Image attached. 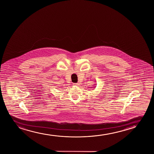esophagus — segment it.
Instances as JSON below:
<instances>
[{"label": "esophagus", "mask_w": 154, "mask_h": 154, "mask_svg": "<svg viewBox=\"0 0 154 154\" xmlns=\"http://www.w3.org/2000/svg\"><path fill=\"white\" fill-rule=\"evenodd\" d=\"M74 85H75V86H78L79 85V84L78 83H74Z\"/></svg>", "instance_id": "obj_1"}]
</instances>
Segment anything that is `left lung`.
I'll list each match as a JSON object with an SVG mask.
<instances>
[{"label":"left lung","instance_id":"1","mask_svg":"<svg viewBox=\"0 0 154 154\" xmlns=\"http://www.w3.org/2000/svg\"><path fill=\"white\" fill-rule=\"evenodd\" d=\"M96 87V86H94V87Z\"/></svg>","mask_w":154,"mask_h":154}]
</instances>
